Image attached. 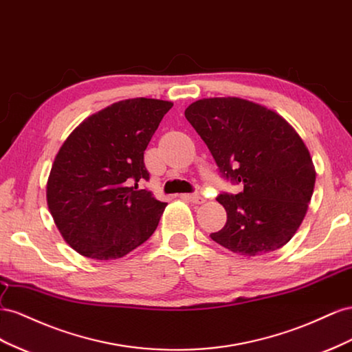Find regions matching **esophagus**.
Listing matches in <instances>:
<instances>
[{
    "label": "esophagus",
    "instance_id": "1",
    "mask_svg": "<svg viewBox=\"0 0 352 352\" xmlns=\"http://www.w3.org/2000/svg\"><path fill=\"white\" fill-rule=\"evenodd\" d=\"M183 197H184V199H187V200H190V202H192V204H196V205H202V204H205V197H202V196L197 195V193L183 195Z\"/></svg>",
    "mask_w": 352,
    "mask_h": 352
}]
</instances>
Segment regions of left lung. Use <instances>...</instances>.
Returning a JSON list of instances; mask_svg holds the SVG:
<instances>
[{
	"label": "left lung",
	"mask_w": 352,
	"mask_h": 352,
	"mask_svg": "<svg viewBox=\"0 0 352 352\" xmlns=\"http://www.w3.org/2000/svg\"><path fill=\"white\" fill-rule=\"evenodd\" d=\"M184 115L219 174L243 188L217 197L227 223L210 239L245 256L285 246L302 223L316 184L302 138L274 110L239 97L197 100Z\"/></svg>",
	"instance_id": "left-lung-1"
}]
</instances>
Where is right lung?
Wrapping results in <instances>:
<instances>
[{
	"label": "right lung",
	"instance_id": "1",
	"mask_svg": "<svg viewBox=\"0 0 352 352\" xmlns=\"http://www.w3.org/2000/svg\"><path fill=\"white\" fill-rule=\"evenodd\" d=\"M173 103L129 98L79 124L60 147L47 204L60 234L78 254L118 259L155 233L165 202L147 182L144 150Z\"/></svg>",
	"mask_w": 352,
	"mask_h": 352
}]
</instances>
